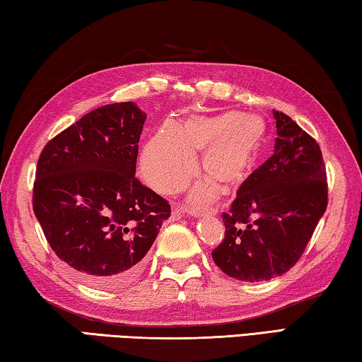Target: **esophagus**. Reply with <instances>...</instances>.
Returning <instances> with one entry per match:
<instances>
[{"instance_id": "esophagus-1", "label": "esophagus", "mask_w": 362, "mask_h": 362, "mask_svg": "<svg viewBox=\"0 0 362 362\" xmlns=\"http://www.w3.org/2000/svg\"><path fill=\"white\" fill-rule=\"evenodd\" d=\"M188 214L189 217H203V216H209V214H216V211L214 209H211V211H207V212H201V211H194V209H189V211H183V209H177V211H174L173 212V218H180L182 217V214Z\"/></svg>"}]
</instances>
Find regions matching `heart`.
I'll use <instances>...</instances> for the list:
<instances>
[{"mask_svg": "<svg viewBox=\"0 0 362 362\" xmlns=\"http://www.w3.org/2000/svg\"><path fill=\"white\" fill-rule=\"evenodd\" d=\"M265 122L259 115L225 112L214 116L193 115L175 129H161L145 145V179L161 193L180 189L194 173L193 155L201 153V174L209 182L194 189L196 201H207L217 185L223 192L244 180L252 164Z\"/></svg>", "mask_w": 362, "mask_h": 362, "instance_id": "obj_1", "label": "heart"}]
</instances>
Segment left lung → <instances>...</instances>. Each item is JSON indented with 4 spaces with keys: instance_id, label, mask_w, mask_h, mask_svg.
<instances>
[{
    "instance_id": "8db88e82",
    "label": "left lung",
    "mask_w": 362,
    "mask_h": 362,
    "mask_svg": "<svg viewBox=\"0 0 362 362\" xmlns=\"http://www.w3.org/2000/svg\"><path fill=\"white\" fill-rule=\"evenodd\" d=\"M274 153L243 182L228 212L225 240L212 259L238 281H268L296 265L327 207L320 145L296 121L273 110Z\"/></svg>"
}]
</instances>
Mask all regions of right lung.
Masks as SVG:
<instances>
[{
    "instance_id": "add662e5",
    "label": "right lung",
    "mask_w": 362,
    "mask_h": 362,
    "mask_svg": "<svg viewBox=\"0 0 362 362\" xmlns=\"http://www.w3.org/2000/svg\"><path fill=\"white\" fill-rule=\"evenodd\" d=\"M146 115L134 102L103 105L49 140L33 212L49 246L79 278L102 287L136 279L170 206L136 179Z\"/></svg>"
}]
</instances>
